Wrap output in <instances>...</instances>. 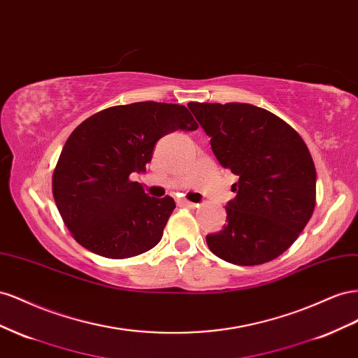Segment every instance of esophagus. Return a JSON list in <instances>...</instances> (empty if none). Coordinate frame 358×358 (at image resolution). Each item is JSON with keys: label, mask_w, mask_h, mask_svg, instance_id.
<instances>
[{"label": "esophagus", "mask_w": 358, "mask_h": 358, "mask_svg": "<svg viewBox=\"0 0 358 358\" xmlns=\"http://www.w3.org/2000/svg\"><path fill=\"white\" fill-rule=\"evenodd\" d=\"M180 203L182 207H189V208H195V207H198V203H195V202H190V201H186V199H181L180 201Z\"/></svg>", "instance_id": "obj_1"}]
</instances>
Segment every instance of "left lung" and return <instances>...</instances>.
Segmentation results:
<instances>
[{
  "label": "left lung",
  "instance_id": "left-lung-1",
  "mask_svg": "<svg viewBox=\"0 0 358 358\" xmlns=\"http://www.w3.org/2000/svg\"><path fill=\"white\" fill-rule=\"evenodd\" d=\"M220 165L236 173L227 224L208 234L210 250L236 265L278 258L312 217L316 171L308 145L282 118L250 103L187 105Z\"/></svg>",
  "mask_w": 358,
  "mask_h": 358
}]
</instances>
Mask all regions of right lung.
<instances>
[{"label": "right lung", "instance_id": "1", "mask_svg": "<svg viewBox=\"0 0 358 358\" xmlns=\"http://www.w3.org/2000/svg\"><path fill=\"white\" fill-rule=\"evenodd\" d=\"M196 129L186 106L138 101L100 110L71 131L54 171L52 192L80 246L110 259L156 246L176 202L148 196L130 177L145 172L160 138Z\"/></svg>", "mask_w": 358, "mask_h": 358}]
</instances>
